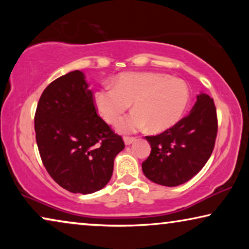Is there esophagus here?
I'll return each mask as SVG.
<instances>
[{"label": "esophagus", "instance_id": "esophagus-1", "mask_svg": "<svg viewBox=\"0 0 249 249\" xmlns=\"http://www.w3.org/2000/svg\"><path fill=\"white\" fill-rule=\"evenodd\" d=\"M134 142H136L135 137H124V144L125 145H130Z\"/></svg>", "mask_w": 249, "mask_h": 249}]
</instances>
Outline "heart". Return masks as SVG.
<instances>
[{
    "label": "heart",
    "instance_id": "b5f03b06",
    "mask_svg": "<svg viewBox=\"0 0 249 249\" xmlns=\"http://www.w3.org/2000/svg\"><path fill=\"white\" fill-rule=\"evenodd\" d=\"M97 108L110 124H117L132 104V113L119 125L121 132L145 128L152 132L168 130L178 124L189 103L187 85L168 74L154 72L124 73L113 88L95 94Z\"/></svg>",
    "mask_w": 249,
    "mask_h": 249
}]
</instances>
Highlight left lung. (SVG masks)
I'll return each mask as SVG.
<instances>
[{
  "mask_svg": "<svg viewBox=\"0 0 249 249\" xmlns=\"http://www.w3.org/2000/svg\"><path fill=\"white\" fill-rule=\"evenodd\" d=\"M216 134L215 104L213 98L202 93L190 113L178 124L160 135L146 136L152 151L142 162V172L158 185H182L209 161Z\"/></svg>",
  "mask_w": 249,
  "mask_h": 249,
  "instance_id": "1",
  "label": "left lung"
}]
</instances>
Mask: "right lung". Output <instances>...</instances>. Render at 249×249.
I'll use <instances>...</instances> for the list:
<instances>
[{
  "instance_id": "add662e5",
  "label": "right lung",
  "mask_w": 249,
  "mask_h": 249,
  "mask_svg": "<svg viewBox=\"0 0 249 249\" xmlns=\"http://www.w3.org/2000/svg\"><path fill=\"white\" fill-rule=\"evenodd\" d=\"M85 74L71 71L52 81L35 113L40 159L54 181L71 193L103 188L113 173L124 142L97 114Z\"/></svg>"
}]
</instances>
